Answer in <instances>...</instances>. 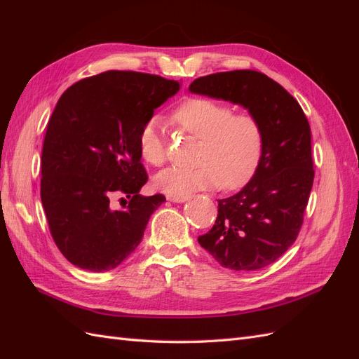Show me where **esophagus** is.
Masks as SVG:
<instances>
[{"mask_svg": "<svg viewBox=\"0 0 359 359\" xmlns=\"http://www.w3.org/2000/svg\"><path fill=\"white\" fill-rule=\"evenodd\" d=\"M189 198L187 196H184V198H178V196H168V201L169 202H175V203H182V202H186Z\"/></svg>", "mask_w": 359, "mask_h": 359, "instance_id": "1", "label": "esophagus"}]
</instances>
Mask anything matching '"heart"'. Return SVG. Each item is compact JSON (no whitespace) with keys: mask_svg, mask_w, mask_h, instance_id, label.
<instances>
[{"mask_svg":"<svg viewBox=\"0 0 359 359\" xmlns=\"http://www.w3.org/2000/svg\"><path fill=\"white\" fill-rule=\"evenodd\" d=\"M184 132L202 140L193 169L168 168L154 177V189L168 196H190L194 191L244 186L255 173L264 148V133L257 118L248 112L233 114L232 107L210 99H190L173 112ZM139 153L147 163H165L161 124L153 118L142 126L137 137Z\"/></svg>","mask_w":359,"mask_h":359,"instance_id":"b5f03b06","label":"heart"}]
</instances>
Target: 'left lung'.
<instances>
[{
	"label": "left lung",
	"instance_id": "8db88e82",
	"mask_svg": "<svg viewBox=\"0 0 359 359\" xmlns=\"http://www.w3.org/2000/svg\"><path fill=\"white\" fill-rule=\"evenodd\" d=\"M189 90L243 106L257 118L264 133L252 180L233 196L219 201L212 229L198 241L224 268L268 266L295 243L313 187L307 116L283 86L255 70L203 76Z\"/></svg>",
	"mask_w": 359,
	"mask_h": 359
}]
</instances>
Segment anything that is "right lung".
<instances>
[{"instance_id": "right-lung-1", "label": "right lung", "mask_w": 359, "mask_h": 359, "mask_svg": "<svg viewBox=\"0 0 359 359\" xmlns=\"http://www.w3.org/2000/svg\"><path fill=\"white\" fill-rule=\"evenodd\" d=\"M181 88L156 74L109 70L72 85L53 109L41 151L40 194L49 229L70 264L116 268L142 240L163 194H139L148 177L137 137ZM118 192L130 198L114 210Z\"/></svg>"}]
</instances>
